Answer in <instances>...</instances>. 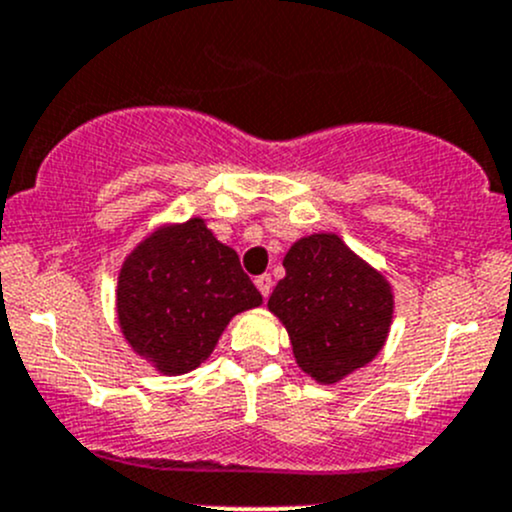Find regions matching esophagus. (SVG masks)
Listing matches in <instances>:
<instances>
[{
    "label": "esophagus",
    "instance_id": "esophagus-1",
    "mask_svg": "<svg viewBox=\"0 0 512 512\" xmlns=\"http://www.w3.org/2000/svg\"><path fill=\"white\" fill-rule=\"evenodd\" d=\"M255 287L260 289V294L262 297H270V292H272V277L270 275H260V277H255Z\"/></svg>",
    "mask_w": 512,
    "mask_h": 512
}]
</instances>
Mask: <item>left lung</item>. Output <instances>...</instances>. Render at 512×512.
I'll return each mask as SVG.
<instances>
[{"mask_svg": "<svg viewBox=\"0 0 512 512\" xmlns=\"http://www.w3.org/2000/svg\"><path fill=\"white\" fill-rule=\"evenodd\" d=\"M282 265L267 309L285 324L299 369L337 384L374 361L394 319L389 280L334 232L299 237Z\"/></svg>", "mask_w": 512, "mask_h": 512, "instance_id": "obj_1", "label": "left lung"}]
</instances>
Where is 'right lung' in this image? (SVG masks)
<instances>
[{"label":"right lung","mask_w":512,"mask_h":512,"mask_svg":"<svg viewBox=\"0 0 512 512\" xmlns=\"http://www.w3.org/2000/svg\"><path fill=\"white\" fill-rule=\"evenodd\" d=\"M262 304L240 257L203 218L165 223L118 270L116 314L131 349L165 376L198 369L235 314Z\"/></svg>","instance_id":"1"}]
</instances>
